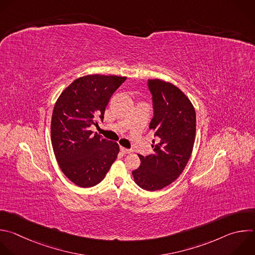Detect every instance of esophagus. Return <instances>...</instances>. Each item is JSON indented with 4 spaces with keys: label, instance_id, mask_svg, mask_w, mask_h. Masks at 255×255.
<instances>
[{
    "label": "esophagus",
    "instance_id": "1",
    "mask_svg": "<svg viewBox=\"0 0 255 255\" xmlns=\"http://www.w3.org/2000/svg\"><path fill=\"white\" fill-rule=\"evenodd\" d=\"M120 150H121V152H123V153H125V154H129V153L133 152L131 149H127V148H124V147H121Z\"/></svg>",
    "mask_w": 255,
    "mask_h": 255
}]
</instances>
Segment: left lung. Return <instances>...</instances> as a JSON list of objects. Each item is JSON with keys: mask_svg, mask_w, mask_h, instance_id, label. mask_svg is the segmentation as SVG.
I'll use <instances>...</instances> for the list:
<instances>
[{"mask_svg": "<svg viewBox=\"0 0 255 255\" xmlns=\"http://www.w3.org/2000/svg\"><path fill=\"white\" fill-rule=\"evenodd\" d=\"M154 115L149 128L155 132L154 154L139 155L140 167L132 171L135 183L148 191L160 190L175 181L192 153L196 114L186 95L173 84L148 80Z\"/></svg>", "mask_w": 255, "mask_h": 255, "instance_id": "1", "label": "left lung"}]
</instances>
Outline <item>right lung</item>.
Here are the masks:
<instances>
[{"instance_id": "obj_1", "label": "right lung", "mask_w": 255, "mask_h": 255, "mask_svg": "<svg viewBox=\"0 0 255 255\" xmlns=\"http://www.w3.org/2000/svg\"><path fill=\"white\" fill-rule=\"evenodd\" d=\"M126 77L87 75L76 79L58 98L51 121L54 154L63 173L76 185L100 183L119 153L116 142L90 130L103 120L106 106Z\"/></svg>"}]
</instances>
